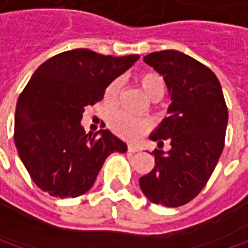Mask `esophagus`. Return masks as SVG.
Segmentation results:
<instances>
[{"label": "esophagus", "instance_id": "obj_1", "mask_svg": "<svg viewBox=\"0 0 248 248\" xmlns=\"http://www.w3.org/2000/svg\"><path fill=\"white\" fill-rule=\"evenodd\" d=\"M139 150V147L136 146V145H127V152H130V153H136Z\"/></svg>", "mask_w": 248, "mask_h": 248}]
</instances>
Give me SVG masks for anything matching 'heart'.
Listing matches in <instances>:
<instances>
[{
    "mask_svg": "<svg viewBox=\"0 0 248 248\" xmlns=\"http://www.w3.org/2000/svg\"><path fill=\"white\" fill-rule=\"evenodd\" d=\"M138 82H139L142 91L152 101H159L163 98L165 91H166V85H165L163 78L159 74H155V72L142 74L138 78ZM119 91H121V79H113L105 91V102L109 106L116 105ZM109 126L116 135L132 140V139H136V138L142 136L145 132H147L150 129V122L147 119H143V118H135V116L126 115L124 112H118V113L112 115V118L109 121Z\"/></svg>",
    "mask_w": 248,
    "mask_h": 248,
    "instance_id": "heart-1",
    "label": "heart"
}]
</instances>
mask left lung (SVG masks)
I'll return each instance as SVG.
<instances>
[{
    "mask_svg": "<svg viewBox=\"0 0 248 248\" xmlns=\"http://www.w3.org/2000/svg\"><path fill=\"white\" fill-rule=\"evenodd\" d=\"M168 86V113L149 136L157 142L155 168L139 179L155 204L179 207L193 200L210 179L224 147L229 112L213 72L179 51L152 52L143 58ZM168 140L170 149L160 147Z\"/></svg>",
    "mask_w": 248,
    "mask_h": 248,
    "instance_id": "obj_1",
    "label": "left lung"
}]
</instances>
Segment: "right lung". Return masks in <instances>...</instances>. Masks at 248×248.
<instances>
[{
  "instance_id": "1",
  "label": "right lung",
  "mask_w": 248,
  "mask_h": 248,
  "mask_svg": "<svg viewBox=\"0 0 248 248\" xmlns=\"http://www.w3.org/2000/svg\"><path fill=\"white\" fill-rule=\"evenodd\" d=\"M138 59L79 48L49 58L35 71L16 102L14 140L41 190L78 197L93 186L110 153L127 150L108 129L86 135L80 121L85 108L101 101L108 85Z\"/></svg>"
}]
</instances>
